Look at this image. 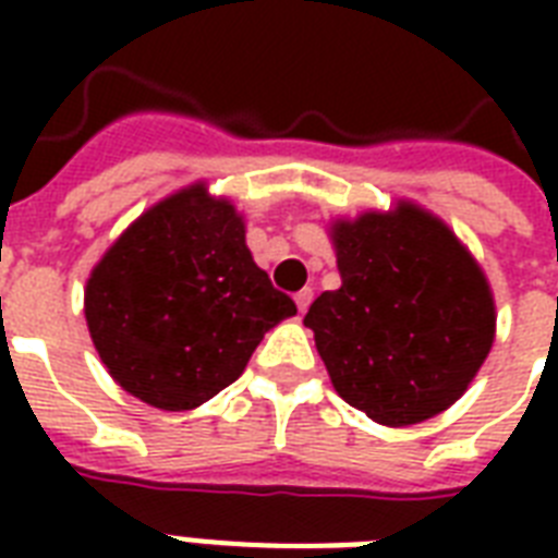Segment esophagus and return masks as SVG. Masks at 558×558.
I'll return each instance as SVG.
<instances>
[{"label": "esophagus", "instance_id": "1", "mask_svg": "<svg viewBox=\"0 0 558 558\" xmlns=\"http://www.w3.org/2000/svg\"><path fill=\"white\" fill-rule=\"evenodd\" d=\"M295 304H298V313L304 315L306 306L313 304V289H301V292L295 295Z\"/></svg>", "mask_w": 558, "mask_h": 558}]
</instances>
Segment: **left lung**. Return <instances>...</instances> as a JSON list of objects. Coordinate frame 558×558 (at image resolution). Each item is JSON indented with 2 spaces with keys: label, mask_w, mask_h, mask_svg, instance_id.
I'll list each match as a JSON object with an SVG mask.
<instances>
[{
  "label": "left lung",
  "mask_w": 558,
  "mask_h": 558,
  "mask_svg": "<svg viewBox=\"0 0 558 558\" xmlns=\"http://www.w3.org/2000/svg\"><path fill=\"white\" fill-rule=\"evenodd\" d=\"M341 287L315 298V332L336 393L373 423L402 428L454 405L495 341L484 269L416 202L332 219Z\"/></svg>",
  "instance_id": "left-lung-1"
}]
</instances>
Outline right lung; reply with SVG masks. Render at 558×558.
Returning a JSON list of instances; mask_svg holds the SVG:
<instances>
[{
  "label": "right lung",
  "mask_w": 558,
  "mask_h": 558,
  "mask_svg": "<svg viewBox=\"0 0 558 558\" xmlns=\"http://www.w3.org/2000/svg\"><path fill=\"white\" fill-rule=\"evenodd\" d=\"M83 313L109 376L161 411H193L298 313L245 245V219L205 182L170 193L95 263Z\"/></svg>",
  "instance_id": "obj_1"
}]
</instances>
